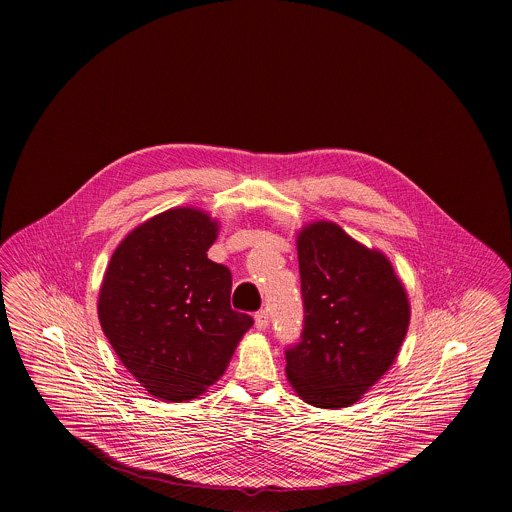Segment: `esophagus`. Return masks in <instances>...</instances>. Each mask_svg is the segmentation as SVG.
Instances as JSON below:
<instances>
[{"label":"esophagus","mask_w":512,"mask_h":512,"mask_svg":"<svg viewBox=\"0 0 512 512\" xmlns=\"http://www.w3.org/2000/svg\"><path fill=\"white\" fill-rule=\"evenodd\" d=\"M255 326L259 328V330H265L268 326V311L267 309H261V311H257L255 313Z\"/></svg>","instance_id":"obj_1"}]
</instances>
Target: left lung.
Here are the masks:
<instances>
[{"instance_id": "left-lung-1", "label": "left lung", "mask_w": 512, "mask_h": 512, "mask_svg": "<svg viewBox=\"0 0 512 512\" xmlns=\"http://www.w3.org/2000/svg\"><path fill=\"white\" fill-rule=\"evenodd\" d=\"M303 297L301 340L286 349V372L303 401L349 407L393 365L411 307L388 257L320 220L297 236Z\"/></svg>"}]
</instances>
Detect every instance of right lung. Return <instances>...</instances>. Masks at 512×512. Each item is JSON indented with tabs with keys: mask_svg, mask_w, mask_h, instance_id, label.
Instances as JSON below:
<instances>
[{
	"mask_svg": "<svg viewBox=\"0 0 512 512\" xmlns=\"http://www.w3.org/2000/svg\"><path fill=\"white\" fill-rule=\"evenodd\" d=\"M217 232L199 209H169L122 240L103 276L101 328L122 365L161 401L205 393L253 326L230 307V270L207 257Z\"/></svg>",
	"mask_w": 512,
	"mask_h": 512,
	"instance_id": "add662e5",
	"label": "right lung"
}]
</instances>
